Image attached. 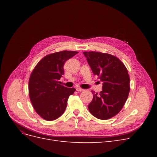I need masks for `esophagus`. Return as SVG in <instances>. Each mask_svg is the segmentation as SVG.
<instances>
[{
	"label": "esophagus",
	"mask_w": 157,
	"mask_h": 157,
	"mask_svg": "<svg viewBox=\"0 0 157 157\" xmlns=\"http://www.w3.org/2000/svg\"><path fill=\"white\" fill-rule=\"evenodd\" d=\"M76 90H77V91L78 92H81L84 91V89L80 88H76Z\"/></svg>",
	"instance_id": "34e87169"
}]
</instances>
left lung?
I'll list each match as a JSON object with an SVG mask.
<instances>
[{"label": "left lung", "mask_w": 157, "mask_h": 157, "mask_svg": "<svg viewBox=\"0 0 157 157\" xmlns=\"http://www.w3.org/2000/svg\"><path fill=\"white\" fill-rule=\"evenodd\" d=\"M94 75L102 82V91L93 92L88 109L101 120L109 119L121 111L130 92V77L127 69L117 57L98 52H84Z\"/></svg>", "instance_id": "left-lung-1"}]
</instances>
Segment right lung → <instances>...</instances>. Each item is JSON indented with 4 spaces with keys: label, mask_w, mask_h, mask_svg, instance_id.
<instances>
[{
    "label": "right lung",
    "mask_w": 157,
    "mask_h": 157,
    "mask_svg": "<svg viewBox=\"0 0 157 157\" xmlns=\"http://www.w3.org/2000/svg\"><path fill=\"white\" fill-rule=\"evenodd\" d=\"M78 53L61 51L46 56L29 78V93L35 111L46 121H54L63 115L69 96L75 89L61 85L59 80L64 73L65 61Z\"/></svg>",
    "instance_id": "obj_1"
}]
</instances>
